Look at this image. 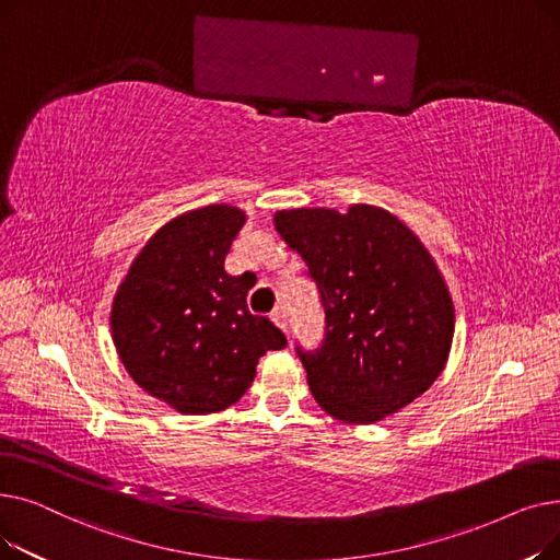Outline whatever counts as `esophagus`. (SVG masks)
<instances>
[{"label": "esophagus", "mask_w": 560, "mask_h": 560, "mask_svg": "<svg viewBox=\"0 0 560 560\" xmlns=\"http://www.w3.org/2000/svg\"><path fill=\"white\" fill-rule=\"evenodd\" d=\"M270 317H272V322L275 325L279 327V329H283V331H288V315H285V311H283V306H279V308H275L272 313H270Z\"/></svg>", "instance_id": "esophagus-1"}]
</instances>
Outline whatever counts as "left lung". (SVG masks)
<instances>
[{
  "label": "left lung",
  "mask_w": 560,
  "mask_h": 560,
  "mask_svg": "<svg viewBox=\"0 0 560 560\" xmlns=\"http://www.w3.org/2000/svg\"><path fill=\"white\" fill-rule=\"evenodd\" d=\"M275 226L302 254L327 315L322 347H298L319 408L374 424L429 390L450 359L454 304L418 235L370 203L279 211Z\"/></svg>",
  "instance_id": "left-lung-1"
}]
</instances>
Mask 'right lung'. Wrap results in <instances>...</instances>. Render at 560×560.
I'll return each instance as SVG.
<instances>
[{"instance_id":"right-lung-1","label":"right lung","mask_w":560,"mask_h":560,"mask_svg":"<svg viewBox=\"0 0 560 560\" xmlns=\"http://www.w3.org/2000/svg\"><path fill=\"white\" fill-rule=\"evenodd\" d=\"M245 222V211L229 203L170 220L115 292L117 357L147 395L184 416L218 413L238 401L265 351L285 347L281 329L247 308L254 281L224 270Z\"/></svg>"}]
</instances>
